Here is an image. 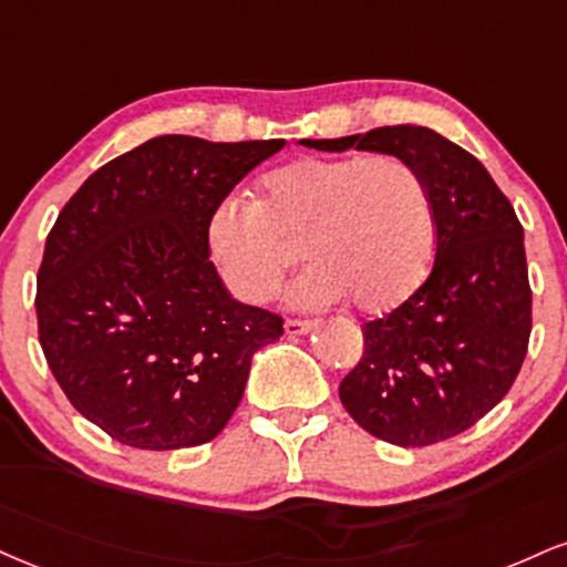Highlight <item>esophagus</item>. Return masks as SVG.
Segmentation results:
<instances>
[{"instance_id":"34e87169","label":"esophagus","mask_w":567,"mask_h":567,"mask_svg":"<svg viewBox=\"0 0 567 567\" xmlns=\"http://www.w3.org/2000/svg\"><path fill=\"white\" fill-rule=\"evenodd\" d=\"M313 327H317V322H301V319H288V322H285V332H288V336H309V332L313 330Z\"/></svg>"}]
</instances>
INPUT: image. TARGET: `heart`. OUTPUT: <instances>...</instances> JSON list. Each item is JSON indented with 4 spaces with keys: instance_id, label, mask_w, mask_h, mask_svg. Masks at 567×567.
Masks as SVG:
<instances>
[{
    "instance_id": "heart-1",
    "label": "heart",
    "mask_w": 567,
    "mask_h": 567,
    "mask_svg": "<svg viewBox=\"0 0 567 567\" xmlns=\"http://www.w3.org/2000/svg\"><path fill=\"white\" fill-rule=\"evenodd\" d=\"M309 271L290 290L296 306L351 298L388 311L420 285L433 248V200L412 163L395 155H311L261 179V197L224 195L206 224L208 254L237 298L261 303L296 261Z\"/></svg>"
}]
</instances>
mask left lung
<instances>
[{
	"label": "left lung",
	"instance_id": "1",
	"mask_svg": "<svg viewBox=\"0 0 567 567\" xmlns=\"http://www.w3.org/2000/svg\"><path fill=\"white\" fill-rule=\"evenodd\" d=\"M301 145L395 155L433 200L435 261L399 309L361 327L364 357L338 393L346 412L395 446L467 431L513 388L530 336L523 227L486 166L427 126L401 124Z\"/></svg>",
	"mask_w": 567,
	"mask_h": 567
}]
</instances>
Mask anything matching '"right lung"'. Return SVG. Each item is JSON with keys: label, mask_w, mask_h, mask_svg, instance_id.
<instances>
[{"label": "right lung", "mask_w": 567, "mask_h": 567, "mask_svg": "<svg viewBox=\"0 0 567 567\" xmlns=\"http://www.w3.org/2000/svg\"><path fill=\"white\" fill-rule=\"evenodd\" d=\"M285 140L163 134L97 168L65 203L37 277L39 343L68 401L111 439L200 446L240 404L282 319L224 288L210 208Z\"/></svg>", "instance_id": "1"}]
</instances>
